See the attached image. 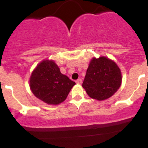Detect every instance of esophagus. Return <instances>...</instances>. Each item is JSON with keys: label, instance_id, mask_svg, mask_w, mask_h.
Listing matches in <instances>:
<instances>
[{"label": "esophagus", "instance_id": "34e87169", "mask_svg": "<svg viewBox=\"0 0 148 148\" xmlns=\"http://www.w3.org/2000/svg\"><path fill=\"white\" fill-rule=\"evenodd\" d=\"M76 83L78 84H81L82 83V79H78L77 80H76Z\"/></svg>", "mask_w": 148, "mask_h": 148}]
</instances>
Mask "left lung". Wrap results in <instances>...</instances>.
Wrapping results in <instances>:
<instances>
[{
    "label": "left lung",
    "mask_w": 148,
    "mask_h": 148,
    "mask_svg": "<svg viewBox=\"0 0 148 148\" xmlns=\"http://www.w3.org/2000/svg\"><path fill=\"white\" fill-rule=\"evenodd\" d=\"M120 69L106 56L92 58L86 70L82 86L92 99L102 101L112 96L122 83Z\"/></svg>",
    "instance_id": "1"
}]
</instances>
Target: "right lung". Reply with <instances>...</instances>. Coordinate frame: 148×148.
<instances>
[{"label": "right lung", "mask_w": 148, "mask_h": 148, "mask_svg": "<svg viewBox=\"0 0 148 148\" xmlns=\"http://www.w3.org/2000/svg\"><path fill=\"white\" fill-rule=\"evenodd\" d=\"M76 84L61 73L54 61L45 59L31 73L29 86L31 92L40 100L51 105H58L66 99Z\"/></svg>", "instance_id": "right-lung-1"}]
</instances>
